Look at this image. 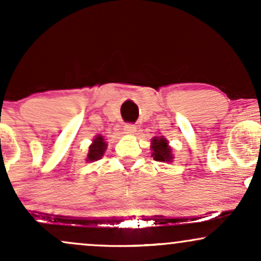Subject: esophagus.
<instances>
[{
  "label": "esophagus",
  "mask_w": 261,
  "mask_h": 261,
  "mask_svg": "<svg viewBox=\"0 0 261 261\" xmlns=\"http://www.w3.org/2000/svg\"><path fill=\"white\" fill-rule=\"evenodd\" d=\"M124 131H125V134L133 135V134L136 133V126H135L134 124H126L124 126Z\"/></svg>",
  "instance_id": "1"
}]
</instances>
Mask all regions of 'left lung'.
Listing matches in <instances>:
<instances>
[{"mask_svg":"<svg viewBox=\"0 0 261 261\" xmlns=\"http://www.w3.org/2000/svg\"><path fill=\"white\" fill-rule=\"evenodd\" d=\"M152 155H153V160L158 162H170L173 160L172 151L168 146V141L163 137H154L152 140Z\"/></svg>","mask_w":261,"mask_h":261,"instance_id":"1","label":"left lung"}]
</instances>
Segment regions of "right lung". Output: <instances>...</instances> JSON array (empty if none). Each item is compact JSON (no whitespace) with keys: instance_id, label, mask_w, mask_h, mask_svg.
<instances>
[{"instance_id":"right-lung-1","label":"right lung","mask_w":261,"mask_h":261,"mask_svg":"<svg viewBox=\"0 0 261 261\" xmlns=\"http://www.w3.org/2000/svg\"><path fill=\"white\" fill-rule=\"evenodd\" d=\"M107 145L104 142V139L101 136H98L97 139H94L93 143L89 146V152L88 157H87V161H97L99 160L101 155L104 154V151H106Z\"/></svg>"}]
</instances>
